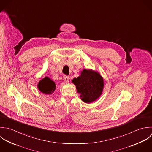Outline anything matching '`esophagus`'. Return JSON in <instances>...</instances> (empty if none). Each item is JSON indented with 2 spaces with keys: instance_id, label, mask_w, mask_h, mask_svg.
Here are the masks:
<instances>
[{
  "instance_id": "1",
  "label": "esophagus",
  "mask_w": 152,
  "mask_h": 152,
  "mask_svg": "<svg viewBox=\"0 0 152 152\" xmlns=\"http://www.w3.org/2000/svg\"><path fill=\"white\" fill-rule=\"evenodd\" d=\"M63 80L65 83H68L69 80V76H63Z\"/></svg>"
}]
</instances>
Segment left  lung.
I'll return each mask as SVG.
<instances>
[{"mask_svg":"<svg viewBox=\"0 0 152 152\" xmlns=\"http://www.w3.org/2000/svg\"><path fill=\"white\" fill-rule=\"evenodd\" d=\"M72 82L80 94L82 100L86 103H91L97 99L102 94L104 87L102 76L97 72L91 69H83L80 75L74 78Z\"/></svg>","mask_w":152,"mask_h":152,"instance_id":"8db88e82","label":"left lung"}]
</instances>
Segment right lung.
Listing matches in <instances>:
<instances>
[{
	"label": "right lung",
	"mask_w": 152,
	"mask_h": 152,
	"mask_svg": "<svg viewBox=\"0 0 152 152\" xmlns=\"http://www.w3.org/2000/svg\"><path fill=\"white\" fill-rule=\"evenodd\" d=\"M38 89L45 94H51L56 89L55 83L50 78L45 77L40 80L37 85Z\"/></svg>",
	"instance_id": "obj_1"
}]
</instances>
